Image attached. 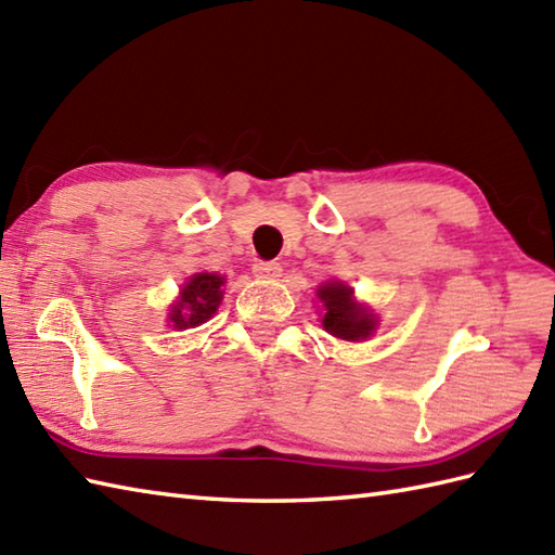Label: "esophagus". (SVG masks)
Instances as JSON below:
<instances>
[{
  "label": "esophagus",
  "mask_w": 555,
  "mask_h": 555,
  "mask_svg": "<svg viewBox=\"0 0 555 555\" xmlns=\"http://www.w3.org/2000/svg\"><path fill=\"white\" fill-rule=\"evenodd\" d=\"M253 271L257 279H264V281H274L281 276L279 262H264V259H257V262L253 264Z\"/></svg>",
  "instance_id": "obj_1"
}]
</instances>
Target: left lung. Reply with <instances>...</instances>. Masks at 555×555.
<instances>
[{
  "instance_id": "8db88e82",
  "label": "left lung",
  "mask_w": 555,
  "mask_h": 555,
  "mask_svg": "<svg viewBox=\"0 0 555 555\" xmlns=\"http://www.w3.org/2000/svg\"><path fill=\"white\" fill-rule=\"evenodd\" d=\"M317 298L324 305L322 326L328 334L344 340H364L374 334L376 314L352 298V288L344 281H328L317 288Z\"/></svg>"
}]
</instances>
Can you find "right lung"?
Masks as SVG:
<instances>
[{"mask_svg":"<svg viewBox=\"0 0 555 555\" xmlns=\"http://www.w3.org/2000/svg\"><path fill=\"white\" fill-rule=\"evenodd\" d=\"M223 284H227L223 276L209 274V271L193 274L191 281H185L179 300L169 310V322L173 328H195L205 324L221 305Z\"/></svg>","mask_w":555,"mask_h":555,"instance_id":"right-lung-1","label":"right lung"}]
</instances>
